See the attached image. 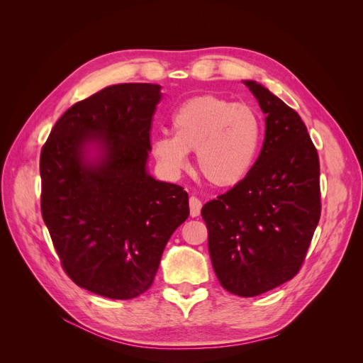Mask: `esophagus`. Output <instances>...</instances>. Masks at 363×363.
<instances>
[{"mask_svg":"<svg viewBox=\"0 0 363 363\" xmlns=\"http://www.w3.org/2000/svg\"><path fill=\"white\" fill-rule=\"evenodd\" d=\"M201 206H203L201 201H200L199 199H196V196H191V199H189V212H191V216H192V218L200 215Z\"/></svg>","mask_w":363,"mask_h":363,"instance_id":"34e87169","label":"esophagus"}]
</instances>
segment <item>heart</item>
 <instances>
[{
    "mask_svg": "<svg viewBox=\"0 0 363 363\" xmlns=\"http://www.w3.org/2000/svg\"><path fill=\"white\" fill-rule=\"evenodd\" d=\"M172 135L151 140V152L162 171L179 177L195 151L196 169L216 188L244 180L257 160L263 121L255 107L216 95H200L182 103L171 116Z\"/></svg>",
    "mask_w": 363,
    "mask_h": 363,
    "instance_id": "1",
    "label": "heart"
}]
</instances>
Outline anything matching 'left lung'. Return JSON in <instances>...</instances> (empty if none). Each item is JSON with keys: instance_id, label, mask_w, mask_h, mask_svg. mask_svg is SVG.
<instances>
[{"instance_id": "left-lung-1", "label": "left lung", "mask_w": 363, "mask_h": 363, "mask_svg": "<svg viewBox=\"0 0 363 363\" xmlns=\"http://www.w3.org/2000/svg\"><path fill=\"white\" fill-rule=\"evenodd\" d=\"M244 84L265 113V140L247 177L201 216L223 288L256 296L294 279L321 216L320 159L300 115L260 83Z\"/></svg>"}]
</instances>
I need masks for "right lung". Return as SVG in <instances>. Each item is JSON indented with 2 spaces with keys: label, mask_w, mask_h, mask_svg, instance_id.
<instances>
[{
  "label": "right lung",
  "mask_w": 363,
  "mask_h": 363,
  "mask_svg": "<svg viewBox=\"0 0 363 363\" xmlns=\"http://www.w3.org/2000/svg\"><path fill=\"white\" fill-rule=\"evenodd\" d=\"M162 86L123 83L75 103L40 152L43 223L69 279L113 300L144 294L189 216L182 186L147 171Z\"/></svg>",
  "instance_id": "right-lung-1"
}]
</instances>
